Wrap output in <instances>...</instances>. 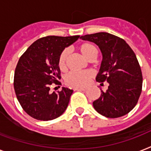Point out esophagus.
I'll use <instances>...</instances> for the list:
<instances>
[{
    "label": "esophagus",
    "mask_w": 151,
    "mask_h": 151,
    "mask_svg": "<svg viewBox=\"0 0 151 151\" xmlns=\"http://www.w3.org/2000/svg\"><path fill=\"white\" fill-rule=\"evenodd\" d=\"M73 90L74 91H85V88H74Z\"/></svg>",
    "instance_id": "1"
}]
</instances>
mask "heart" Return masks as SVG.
<instances>
[{"instance_id": "b5f03b06", "label": "heart", "mask_w": 151, "mask_h": 151, "mask_svg": "<svg viewBox=\"0 0 151 151\" xmlns=\"http://www.w3.org/2000/svg\"><path fill=\"white\" fill-rule=\"evenodd\" d=\"M79 52L88 61H92L98 54L97 48L90 42H84L80 44L78 47ZM69 56V50L65 48L62 51L59 56L58 65L61 70L66 67V59ZM93 77V72L91 70L82 71V72H70L65 78L66 85L73 88H82L88 85L90 78Z\"/></svg>"}]
</instances>
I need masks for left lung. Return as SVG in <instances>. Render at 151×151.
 <instances>
[{
	"instance_id": "1",
	"label": "left lung",
	"mask_w": 151,
	"mask_h": 151,
	"mask_svg": "<svg viewBox=\"0 0 151 151\" xmlns=\"http://www.w3.org/2000/svg\"><path fill=\"white\" fill-rule=\"evenodd\" d=\"M81 38L99 46L103 60L96 81L109 84L106 91L100 89V97L92 103L95 110L110 118L127 114L135 107L142 92L143 76L136 54L124 40L105 32Z\"/></svg>"
}]
</instances>
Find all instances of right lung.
Returning <instances> with one entry per match:
<instances>
[{"instance_id":"right-lung-1","label":"right lung","mask_w":151,"mask_h":151,"mask_svg":"<svg viewBox=\"0 0 151 151\" xmlns=\"http://www.w3.org/2000/svg\"><path fill=\"white\" fill-rule=\"evenodd\" d=\"M78 35L47 36L37 40L19 59L14 76L15 95L24 111L40 121H50L63 114L73 90L63 87L52 93V83L60 79L59 56L64 48L75 42Z\"/></svg>"}]
</instances>
